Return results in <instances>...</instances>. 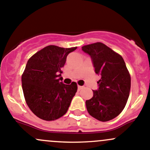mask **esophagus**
Masks as SVG:
<instances>
[{
	"instance_id": "1",
	"label": "esophagus",
	"mask_w": 150,
	"mask_h": 150,
	"mask_svg": "<svg viewBox=\"0 0 150 150\" xmlns=\"http://www.w3.org/2000/svg\"><path fill=\"white\" fill-rule=\"evenodd\" d=\"M81 89H83V86L79 85V86H78V90H81Z\"/></svg>"
}]
</instances>
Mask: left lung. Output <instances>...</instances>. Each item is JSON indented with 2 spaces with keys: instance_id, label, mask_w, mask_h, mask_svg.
Segmentation results:
<instances>
[{
  "instance_id": "obj_1",
  "label": "left lung",
  "mask_w": 150,
  "mask_h": 150,
  "mask_svg": "<svg viewBox=\"0 0 150 150\" xmlns=\"http://www.w3.org/2000/svg\"><path fill=\"white\" fill-rule=\"evenodd\" d=\"M82 50L91 57L95 73L100 75L98 89L86 101L89 115L100 121L118 116L129 96L131 76L123 58L102 42L84 45Z\"/></svg>"
}]
</instances>
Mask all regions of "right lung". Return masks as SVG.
<instances>
[{
  "label": "right lung",
  "mask_w": 150,
  "mask_h": 150,
  "mask_svg": "<svg viewBox=\"0 0 150 150\" xmlns=\"http://www.w3.org/2000/svg\"><path fill=\"white\" fill-rule=\"evenodd\" d=\"M76 47L48 45L32 55L21 76L22 89L29 109L38 118L54 121L67 112L77 91V84L61 80L66 57Z\"/></svg>",
  "instance_id": "right-lung-1"
}]
</instances>
